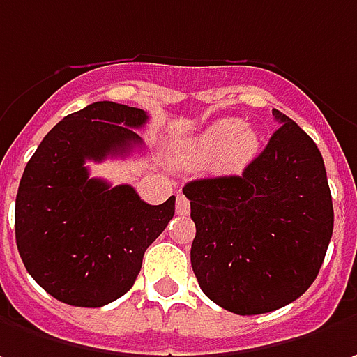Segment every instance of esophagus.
<instances>
[{
	"label": "esophagus",
	"instance_id": "esophagus-1",
	"mask_svg": "<svg viewBox=\"0 0 357 357\" xmlns=\"http://www.w3.org/2000/svg\"><path fill=\"white\" fill-rule=\"evenodd\" d=\"M176 211H178V215H188L190 213V199L185 197V195H178V203H176Z\"/></svg>",
	"mask_w": 357,
	"mask_h": 357
}]
</instances>
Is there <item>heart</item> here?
Here are the masks:
<instances>
[{
  "mask_svg": "<svg viewBox=\"0 0 357 357\" xmlns=\"http://www.w3.org/2000/svg\"><path fill=\"white\" fill-rule=\"evenodd\" d=\"M261 148L257 130L241 118H221L203 130L188 146L191 160L205 164L219 155V167L229 174L243 172L255 160Z\"/></svg>",
  "mask_w": 357,
  "mask_h": 357,
  "instance_id": "heart-1",
  "label": "heart"
}]
</instances>
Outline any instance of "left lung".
Segmentation results:
<instances>
[{
    "mask_svg": "<svg viewBox=\"0 0 357 357\" xmlns=\"http://www.w3.org/2000/svg\"><path fill=\"white\" fill-rule=\"evenodd\" d=\"M241 176L193 179L191 268L207 298L241 316L273 312L318 277L334 229L322 154L287 114Z\"/></svg>",
    "mask_w": 357,
    "mask_h": 357,
    "instance_id": "obj_1",
    "label": "left lung"
}]
</instances>
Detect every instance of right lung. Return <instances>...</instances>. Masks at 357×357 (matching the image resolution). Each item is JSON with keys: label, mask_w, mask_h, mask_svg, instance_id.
<instances>
[{"label": "right lung", "mask_w": 357, "mask_h": 357, "mask_svg": "<svg viewBox=\"0 0 357 357\" xmlns=\"http://www.w3.org/2000/svg\"><path fill=\"white\" fill-rule=\"evenodd\" d=\"M148 114L94 102L51 130L19 181L15 241L27 273L56 301L98 308L126 294L146 249L176 213V197L142 202L132 185L89 178L86 160L126 155Z\"/></svg>", "instance_id": "obj_1"}]
</instances>
